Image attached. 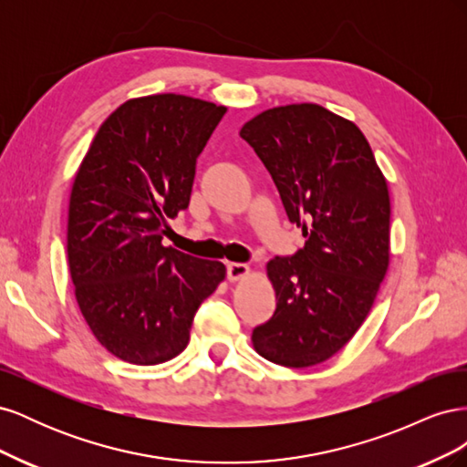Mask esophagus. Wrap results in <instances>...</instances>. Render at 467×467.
Returning a JSON list of instances; mask_svg holds the SVG:
<instances>
[{"label": "esophagus", "instance_id": "esophagus-1", "mask_svg": "<svg viewBox=\"0 0 467 467\" xmlns=\"http://www.w3.org/2000/svg\"><path fill=\"white\" fill-rule=\"evenodd\" d=\"M249 273H251V268L245 263H228V278H230V282L244 280V278L249 276Z\"/></svg>", "mask_w": 467, "mask_h": 467}]
</instances>
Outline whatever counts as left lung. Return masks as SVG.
<instances>
[{
	"mask_svg": "<svg viewBox=\"0 0 467 467\" xmlns=\"http://www.w3.org/2000/svg\"><path fill=\"white\" fill-rule=\"evenodd\" d=\"M271 173L306 245L266 263L276 312L253 331L266 360L307 368L370 314L389 265V191L358 126L316 103L259 112L239 130Z\"/></svg>",
	"mask_w": 467,
	"mask_h": 467,
	"instance_id": "left-lung-1",
	"label": "left lung"
}]
</instances>
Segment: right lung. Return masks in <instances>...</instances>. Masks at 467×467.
<instances>
[{"label": "right lung", "instance_id": "add662e5", "mask_svg": "<svg viewBox=\"0 0 467 467\" xmlns=\"http://www.w3.org/2000/svg\"><path fill=\"white\" fill-rule=\"evenodd\" d=\"M223 105L177 93L129 99L97 130L69 194L67 265L79 312L117 358L151 366L189 345L220 261L163 247L191 201L196 158Z\"/></svg>", "mask_w": 467, "mask_h": 467}]
</instances>
